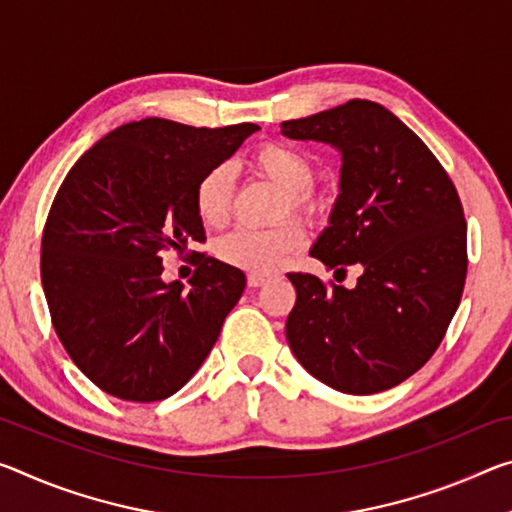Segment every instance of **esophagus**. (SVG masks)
<instances>
[{
	"mask_svg": "<svg viewBox=\"0 0 512 512\" xmlns=\"http://www.w3.org/2000/svg\"><path fill=\"white\" fill-rule=\"evenodd\" d=\"M269 280V275L264 273H248V287H262Z\"/></svg>",
	"mask_w": 512,
	"mask_h": 512,
	"instance_id": "obj_1",
	"label": "esophagus"
}]
</instances>
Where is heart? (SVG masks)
I'll use <instances>...</instances> for the list:
<instances>
[{
  "instance_id": "1",
  "label": "heart",
  "mask_w": 512,
  "mask_h": 512,
  "mask_svg": "<svg viewBox=\"0 0 512 512\" xmlns=\"http://www.w3.org/2000/svg\"><path fill=\"white\" fill-rule=\"evenodd\" d=\"M250 168L287 191L285 209L300 216L319 212L321 198L314 189L316 161L307 150L291 143L269 141L250 154ZM234 198V170L230 164L209 168L196 184L193 205L207 227L225 225ZM305 230L298 221H285L269 230L237 227L216 241V257L234 269L271 273L285 257L303 246Z\"/></svg>"
}]
</instances>
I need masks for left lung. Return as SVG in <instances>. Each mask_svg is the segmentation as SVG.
<instances>
[{
	"mask_svg": "<svg viewBox=\"0 0 512 512\" xmlns=\"http://www.w3.org/2000/svg\"><path fill=\"white\" fill-rule=\"evenodd\" d=\"M282 134L342 152L339 198L310 255L337 273L362 266L353 289L287 273L296 287L287 342L323 385L385 392L431 360L460 305L467 223L458 191L426 143L378 102L285 120Z\"/></svg>",
	"mask_w": 512,
	"mask_h": 512,
	"instance_id": "left-lung-1",
	"label": "left lung"
}]
</instances>
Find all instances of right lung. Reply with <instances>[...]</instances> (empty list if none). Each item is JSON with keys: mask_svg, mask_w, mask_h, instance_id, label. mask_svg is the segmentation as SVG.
<instances>
[{"mask_svg": "<svg viewBox=\"0 0 512 512\" xmlns=\"http://www.w3.org/2000/svg\"><path fill=\"white\" fill-rule=\"evenodd\" d=\"M257 129L127 123L81 154L56 191L40 278L63 348L102 392L168 399L214 348L246 275L196 253L191 287L166 285L161 253L205 243L196 184Z\"/></svg>", "mask_w": 512, "mask_h": 512, "instance_id": "obj_1", "label": "right lung"}]
</instances>
